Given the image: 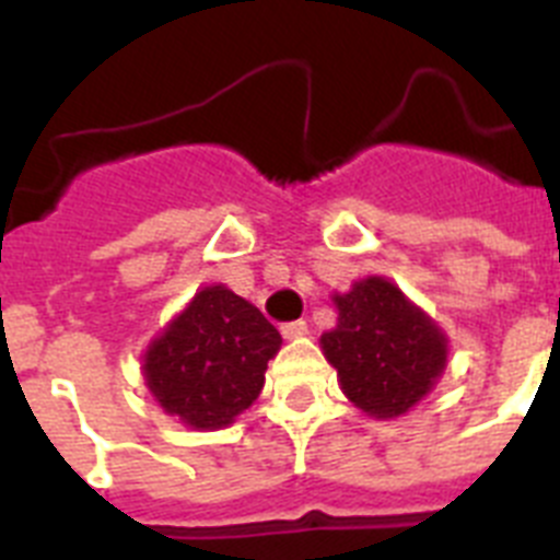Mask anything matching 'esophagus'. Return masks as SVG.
I'll return each mask as SVG.
<instances>
[{
  "mask_svg": "<svg viewBox=\"0 0 560 560\" xmlns=\"http://www.w3.org/2000/svg\"><path fill=\"white\" fill-rule=\"evenodd\" d=\"M280 330H283L285 339H296V336L308 334V323L305 319H294V323H285Z\"/></svg>",
  "mask_w": 560,
  "mask_h": 560,
  "instance_id": "obj_1",
  "label": "esophagus"
}]
</instances>
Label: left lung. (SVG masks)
Returning <instances> with one entry per match:
<instances>
[{
	"instance_id": "obj_1",
	"label": "left lung",
	"mask_w": 560,
	"mask_h": 560,
	"mask_svg": "<svg viewBox=\"0 0 560 560\" xmlns=\"http://www.w3.org/2000/svg\"><path fill=\"white\" fill-rule=\"evenodd\" d=\"M334 303L339 319L319 345L341 393L370 418L407 415L446 370V334L387 277H364Z\"/></svg>"
}]
</instances>
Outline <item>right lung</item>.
<instances>
[{
	"label": "right lung",
	"instance_id": "right-lung-1",
	"mask_svg": "<svg viewBox=\"0 0 560 560\" xmlns=\"http://www.w3.org/2000/svg\"><path fill=\"white\" fill-rule=\"evenodd\" d=\"M280 345L277 328L255 305L226 285H207L148 345L142 375L167 415L215 432L257 400Z\"/></svg>",
	"mask_w": 560,
	"mask_h": 560
}]
</instances>
